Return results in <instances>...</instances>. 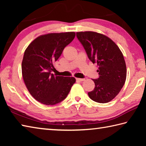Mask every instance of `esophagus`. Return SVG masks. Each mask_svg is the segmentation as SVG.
<instances>
[{"instance_id": "obj_1", "label": "esophagus", "mask_w": 146, "mask_h": 146, "mask_svg": "<svg viewBox=\"0 0 146 146\" xmlns=\"http://www.w3.org/2000/svg\"><path fill=\"white\" fill-rule=\"evenodd\" d=\"M76 80L77 82H82V81H84L85 80L84 78H76Z\"/></svg>"}]
</instances>
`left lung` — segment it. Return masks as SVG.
I'll return each mask as SVG.
<instances>
[{
  "instance_id": "1",
  "label": "left lung",
  "mask_w": 146,
  "mask_h": 146,
  "mask_svg": "<svg viewBox=\"0 0 146 146\" xmlns=\"http://www.w3.org/2000/svg\"><path fill=\"white\" fill-rule=\"evenodd\" d=\"M76 37L90 60L98 66L99 77L93 79L95 88L88 93L91 100L107 103L117 96L126 79V66L123 54L111 39L93 31L77 32Z\"/></svg>"
}]
</instances>
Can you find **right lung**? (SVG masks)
Returning a JSON list of instances; mask_svg holds the SVG:
<instances>
[{
  "label": "right lung",
  "instance_id": "right-lung-1",
  "mask_svg": "<svg viewBox=\"0 0 146 146\" xmlns=\"http://www.w3.org/2000/svg\"><path fill=\"white\" fill-rule=\"evenodd\" d=\"M75 36V32L44 35L35 39L24 52L22 62L24 83L32 97L43 104L55 105L62 102L75 82L73 76L51 73L53 63Z\"/></svg>",
  "mask_w": 146,
  "mask_h": 146
}]
</instances>
